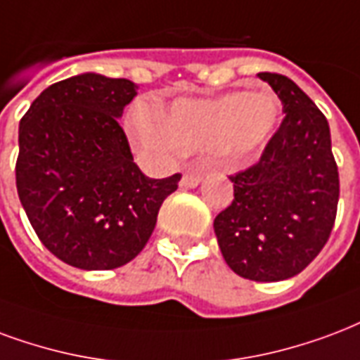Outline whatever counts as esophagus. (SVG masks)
<instances>
[{"label":"esophagus","mask_w":360,"mask_h":360,"mask_svg":"<svg viewBox=\"0 0 360 360\" xmlns=\"http://www.w3.org/2000/svg\"><path fill=\"white\" fill-rule=\"evenodd\" d=\"M200 181H202L200 173H185V175H183V179H181V187L194 188L200 185Z\"/></svg>","instance_id":"34e87169"}]
</instances>
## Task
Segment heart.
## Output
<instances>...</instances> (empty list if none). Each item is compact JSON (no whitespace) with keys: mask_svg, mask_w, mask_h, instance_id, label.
I'll return each instance as SVG.
<instances>
[{"mask_svg":"<svg viewBox=\"0 0 360 360\" xmlns=\"http://www.w3.org/2000/svg\"><path fill=\"white\" fill-rule=\"evenodd\" d=\"M278 120L271 93H227L212 101H181L164 122L143 112L133 124L143 145L162 153H200L219 148L229 160L259 150Z\"/></svg>","mask_w":360,"mask_h":360,"instance_id":"1","label":"heart"}]
</instances>
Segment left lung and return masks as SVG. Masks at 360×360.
I'll use <instances>...</instances> for the list:
<instances>
[{
    "instance_id": "1",
    "label": "left lung",
    "mask_w": 360,
    "mask_h": 360,
    "mask_svg": "<svg viewBox=\"0 0 360 360\" xmlns=\"http://www.w3.org/2000/svg\"><path fill=\"white\" fill-rule=\"evenodd\" d=\"M286 114L257 164L231 175L234 200L214 221L236 275L255 282L295 276L321 254L336 221L340 175L328 120L286 76L259 72Z\"/></svg>"
}]
</instances>
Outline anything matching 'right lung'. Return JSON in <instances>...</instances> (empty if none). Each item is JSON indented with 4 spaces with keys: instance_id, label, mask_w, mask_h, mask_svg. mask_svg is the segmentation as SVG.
I'll list each match as a JSON object with an SVG mask.
<instances>
[{
    "instance_id": "obj_1",
    "label": "right lung",
    "mask_w": 360,
    "mask_h": 360,
    "mask_svg": "<svg viewBox=\"0 0 360 360\" xmlns=\"http://www.w3.org/2000/svg\"><path fill=\"white\" fill-rule=\"evenodd\" d=\"M137 85L79 74L41 91L18 126L17 191L38 238L85 271L126 265L150 238L181 173L150 179L118 118Z\"/></svg>"
}]
</instances>
